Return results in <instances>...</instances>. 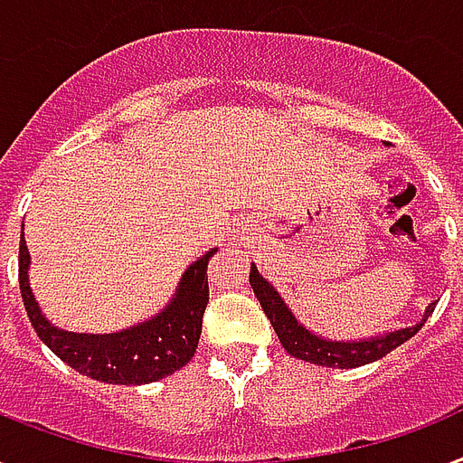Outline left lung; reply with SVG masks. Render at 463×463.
<instances>
[{
	"label": "left lung",
	"mask_w": 463,
	"mask_h": 463,
	"mask_svg": "<svg viewBox=\"0 0 463 463\" xmlns=\"http://www.w3.org/2000/svg\"><path fill=\"white\" fill-rule=\"evenodd\" d=\"M250 288L256 292L258 302L263 307L265 317L270 318L272 328L278 333L282 347L288 350L292 357L304 362H311V364H321V367H362L367 362H374L379 357H384L399 347L401 343H406L408 338H413L415 333L420 331L425 318L430 317V307L425 311V318L420 324L408 326V328H401V331L386 333V335H379V338L360 340V343H338V340H324L309 333L302 324H297V318L292 317V311L288 309V304L282 302L280 295L272 289V285L265 280L263 275L256 270V265H250Z\"/></svg>",
	"instance_id": "1"
}]
</instances>
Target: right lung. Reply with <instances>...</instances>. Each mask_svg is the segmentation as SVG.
Returning a JSON list of instances; mask_svg holds the SVG:
<instances>
[{
  "label": "right lung",
  "instance_id": "obj_1",
  "mask_svg": "<svg viewBox=\"0 0 463 463\" xmlns=\"http://www.w3.org/2000/svg\"><path fill=\"white\" fill-rule=\"evenodd\" d=\"M214 249L185 270L175 299L146 324L110 335L60 331L45 321L28 288V249L19 243V285L24 307L38 338L62 362L81 374L106 384H149L185 367L198 347L203 314L210 302L207 263Z\"/></svg>",
  "mask_w": 463,
  "mask_h": 463
}]
</instances>
